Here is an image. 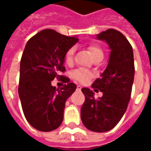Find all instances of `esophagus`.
I'll use <instances>...</instances> for the list:
<instances>
[{
	"label": "esophagus",
	"instance_id": "obj_1",
	"mask_svg": "<svg viewBox=\"0 0 151 151\" xmlns=\"http://www.w3.org/2000/svg\"><path fill=\"white\" fill-rule=\"evenodd\" d=\"M77 89H78V91H81V89H82V86L78 85V86H77Z\"/></svg>",
	"mask_w": 151,
	"mask_h": 151
}]
</instances>
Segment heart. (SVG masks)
<instances>
[{
    "instance_id": "obj_1",
    "label": "heart",
    "mask_w": 151,
    "mask_h": 151,
    "mask_svg": "<svg viewBox=\"0 0 151 151\" xmlns=\"http://www.w3.org/2000/svg\"><path fill=\"white\" fill-rule=\"evenodd\" d=\"M88 50L91 56L93 57V59H95V58L98 57V56H104L103 50L97 44H91V45H90L88 47ZM73 53H74V48L73 47L70 48L66 52L65 60V62L67 64H70L73 61ZM72 77L75 80L78 81V82H86L91 78V73L85 70V69H76L74 71H73Z\"/></svg>"
}]
</instances>
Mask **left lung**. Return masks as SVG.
<instances>
[{
  "label": "left lung",
  "mask_w": 151,
  "mask_h": 151,
  "mask_svg": "<svg viewBox=\"0 0 151 151\" xmlns=\"http://www.w3.org/2000/svg\"><path fill=\"white\" fill-rule=\"evenodd\" d=\"M96 39L105 41L111 50L101 78L92 84L93 88L103 92V96L95 99L92 91L82 89L86 99L81 108V119L89 130L104 133L113 129L126 111L135 70L133 47L122 33L108 29L96 35Z\"/></svg>",
  "instance_id": "obj_1"
}]
</instances>
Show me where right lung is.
<instances>
[{
  "mask_svg": "<svg viewBox=\"0 0 151 151\" xmlns=\"http://www.w3.org/2000/svg\"><path fill=\"white\" fill-rule=\"evenodd\" d=\"M78 39L46 29L31 37L26 44L20 62L18 95L25 117L31 126L50 132L61 124L65 102L77 86L60 75L65 72L66 52ZM54 78L67 79V85L56 89Z\"/></svg>",
  "mask_w": 151,
  "mask_h": 151,
  "instance_id": "add662e5",
  "label": "right lung"
}]
</instances>
